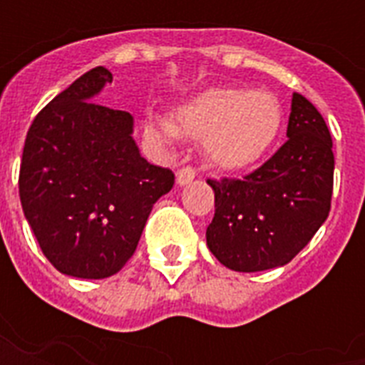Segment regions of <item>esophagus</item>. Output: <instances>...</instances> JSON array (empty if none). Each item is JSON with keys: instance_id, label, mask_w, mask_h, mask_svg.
Returning a JSON list of instances; mask_svg holds the SVG:
<instances>
[{"instance_id": "esophagus-1", "label": "esophagus", "mask_w": 365, "mask_h": 365, "mask_svg": "<svg viewBox=\"0 0 365 365\" xmlns=\"http://www.w3.org/2000/svg\"><path fill=\"white\" fill-rule=\"evenodd\" d=\"M195 180V170L190 166L182 168V170H178V174H175V183L178 185H187Z\"/></svg>"}]
</instances>
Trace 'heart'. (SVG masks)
Listing matches in <instances>:
<instances>
[{
  "label": "heart",
  "instance_id": "heart-1",
  "mask_svg": "<svg viewBox=\"0 0 365 365\" xmlns=\"http://www.w3.org/2000/svg\"><path fill=\"white\" fill-rule=\"evenodd\" d=\"M283 109L269 91L215 88L175 109V120L160 115L144 119V136L162 148L180 136L203 140L209 162L221 170H242L269 152L279 136Z\"/></svg>",
  "mask_w": 365,
  "mask_h": 365
}]
</instances>
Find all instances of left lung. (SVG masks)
<instances>
[{
    "instance_id": "obj_1",
    "label": "left lung",
    "mask_w": 365,
    "mask_h": 365,
    "mask_svg": "<svg viewBox=\"0 0 365 365\" xmlns=\"http://www.w3.org/2000/svg\"><path fill=\"white\" fill-rule=\"evenodd\" d=\"M334 154L329 127L309 99L291 97L287 143L245 180H209L215 217L207 246L235 272L289 264L330 211Z\"/></svg>"
}]
</instances>
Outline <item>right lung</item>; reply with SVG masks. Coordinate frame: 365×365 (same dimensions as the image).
<instances>
[{
	"instance_id": "right-lung-1",
	"label": "right lung",
	"mask_w": 365,
	"mask_h": 365,
	"mask_svg": "<svg viewBox=\"0 0 365 365\" xmlns=\"http://www.w3.org/2000/svg\"><path fill=\"white\" fill-rule=\"evenodd\" d=\"M111 72L97 66L52 99L25 138L19 197L43 254L60 274L103 279L135 254L152 207L174 185L148 164L127 111L93 103Z\"/></svg>"
}]
</instances>
